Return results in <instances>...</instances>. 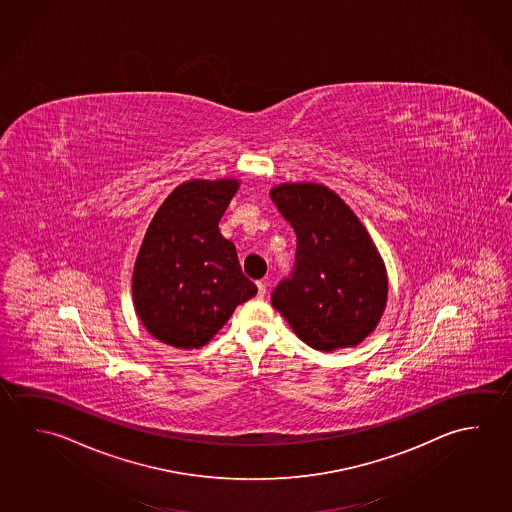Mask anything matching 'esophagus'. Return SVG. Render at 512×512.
<instances>
[{
  "label": "esophagus",
  "mask_w": 512,
  "mask_h": 512,
  "mask_svg": "<svg viewBox=\"0 0 512 512\" xmlns=\"http://www.w3.org/2000/svg\"><path fill=\"white\" fill-rule=\"evenodd\" d=\"M257 287H259V298H262V296L266 295V287H268V282L266 280H259L257 282Z\"/></svg>",
  "instance_id": "esophagus-1"
}]
</instances>
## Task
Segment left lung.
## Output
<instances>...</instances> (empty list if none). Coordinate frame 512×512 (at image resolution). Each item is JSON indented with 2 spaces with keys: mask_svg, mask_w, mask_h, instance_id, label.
Returning <instances> with one entry per match:
<instances>
[{
  "mask_svg": "<svg viewBox=\"0 0 512 512\" xmlns=\"http://www.w3.org/2000/svg\"><path fill=\"white\" fill-rule=\"evenodd\" d=\"M295 230V264L271 293V305L309 347H354L376 329L385 309V266L365 226L322 185L271 190Z\"/></svg>",
  "mask_w": 512,
  "mask_h": 512,
  "instance_id": "left-lung-1",
  "label": "left lung"
}]
</instances>
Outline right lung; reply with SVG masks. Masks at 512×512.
Instances as JSON below:
<instances>
[{"mask_svg": "<svg viewBox=\"0 0 512 512\" xmlns=\"http://www.w3.org/2000/svg\"><path fill=\"white\" fill-rule=\"evenodd\" d=\"M237 181L183 183L158 208L136 257V313L156 340L198 349L257 295L219 221Z\"/></svg>", "mask_w": 512, "mask_h": 512, "instance_id": "obj_1", "label": "right lung"}]
</instances>
